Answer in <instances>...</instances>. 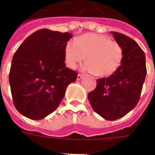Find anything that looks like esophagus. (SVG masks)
I'll return each mask as SVG.
<instances>
[{
  "instance_id": "34e87169",
  "label": "esophagus",
  "mask_w": 155,
  "mask_h": 155,
  "mask_svg": "<svg viewBox=\"0 0 155 155\" xmlns=\"http://www.w3.org/2000/svg\"><path fill=\"white\" fill-rule=\"evenodd\" d=\"M82 77H83L82 74H78V75H77V80H81V79H82Z\"/></svg>"
}]
</instances>
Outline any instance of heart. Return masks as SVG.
Segmentation results:
<instances>
[{
    "label": "heart",
    "instance_id": "b5f03b06",
    "mask_svg": "<svg viewBox=\"0 0 155 155\" xmlns=\"http://www.w3.org/2000/svg\"><path fill=\"white\" fill-rule=\"evenodd\" d=\"M82 69L95 72L99 76L112 75L120 67L123 57L122 47L107 36L87 34L75 38L74 43L68 42L64 49L66 63L69 68H76L85 58Z\"/></svg>",
    "mask_w": 155,
    "mask_h": 155
}]
</instances>
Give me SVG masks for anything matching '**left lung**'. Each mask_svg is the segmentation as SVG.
Listing matches in <instances>:
<instances>
[{"instance_id": "left-lung-1", "label": "left lung", "mask_w": 155, "mask_h": 155, "mask_svg": "<svg viewBox=\"0 0 155 155\" xmlns=\"http://www.w3.org/2000/svg\"><path fill=\"white\" fill-rule=\"evenodd\" d=\"M111 33L122 47V61L110 76L97 80V87L87 97L97 114L114 120L126 115L138 103L147 67L144 51L134 40L120 33Z\"/></svg>"}]
</instances>
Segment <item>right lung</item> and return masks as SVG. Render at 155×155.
<instances>
[{
	"label": "right lung",
	"instance_id": "add662e5",
	"mask_svg": "<svg viewBox=\"0 0 155 155\" xmlns=\"http://www.w3.org/2000/svg\"><path fill=\"white\" fill-rule=\"evenodd\" d=\"M70 33L42 29L30 35L13 54L9 84L16 109L32 120L53 113L77 72L66 68L64 49Z\"/></svg>",
	"mask_w": 155,
	"mask_h": 155
}]
</instances>
